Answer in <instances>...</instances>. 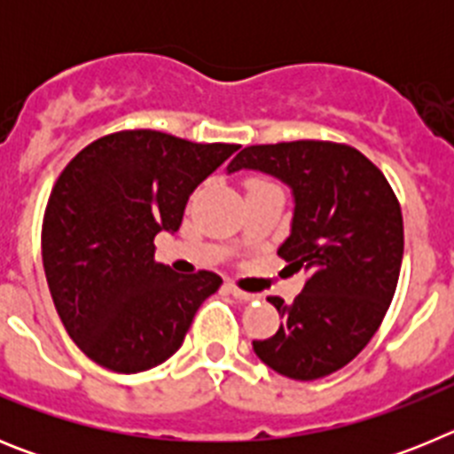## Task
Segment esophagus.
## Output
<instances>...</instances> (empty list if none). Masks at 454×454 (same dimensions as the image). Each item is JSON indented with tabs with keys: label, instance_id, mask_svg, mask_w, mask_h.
Instances as JSON below:
<instances>
[{
	"label": "esophagus",
	"instance_id": "esophagus-1",
	"mask_svg": "<svg viewBox=\"0 0 454 454\" xmlns=\"http://www.w3.org/2000/svg\"><path fill=\"white\" fill-rule=\"evenodd\" d=\"M227 291H230L236 300H243V302H252V300H259V295H256V293L240 291V288H236L234 284H230V286H227Z\"/></svg>",
	"mask_w": 454,
	"mask_h": 454
}]
</instances>
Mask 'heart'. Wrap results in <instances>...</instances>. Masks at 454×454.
Here are the masks:
<instances>
[{"label":"heart","mask_w":454,"mask_h":454,"mask_svg":"<svg viewBox=\"0 0 454 454\" xmlns=\"http://www.w3.org/2000/svg\"><path fill=\"white\" fill-rule=\"evenodd\" d=\"M259 184H268V182H263V179H252L250 186H259Z\"/></svg>","instance_id":"1"}]
</instances>
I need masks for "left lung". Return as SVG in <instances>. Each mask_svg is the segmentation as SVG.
I'll return each instance as SVG.
<instances>
[{
  "label": "left lung",
  "mask_w": 454,
  "mask_h": 454,
  "mask_svg": "<svg viewBox=\"0 0 454 454\" xmlns=\"http://www.w3.org/2000/svg\"><path fill=\"white\" fill-rule=\"evenodd\" d=\"M256 170L291 188V234L277 254L307 272L291 304L268 298L284 323L252 340L256 356L291 380H318L350 364L382 325L398 286L404 231L387 177L350 145L293 140L252 145L227 172Z\"/></svg>",
  "instance_id": "left-lung-1"
}]
</instances>
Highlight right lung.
<instances>
[{"mask_svg":"<svg viewBox=\"0 0 454 454\" xmlns=\"http://www.w3.org/2000/svg\"><path fill=\"white\" fill-rule=\"evenodd\" d=\"M236 150L118 131L83 147L61 172L43 220V266L67 334L92 362L131 375L182 348L192 316L223 279L156 263L154 236L179 230L191 192Z\"/></svg>","mask_w":454,"mask_h":454,"instance_id":"right-lung-1","label":"right lung"}]
</instances>
